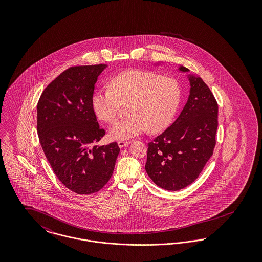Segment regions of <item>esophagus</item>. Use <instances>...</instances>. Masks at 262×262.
<instances>
[{
    "label": "esophagus",
    "instance_id": "obj_1",
    "mask_svg": "<svg viewBox=\"0 0 262 262\" xmlns=\"http://www.w3.org/2000/svg\"><path fill=\"white\" fill-rule=\"evenodd\" d=\"M129 143H130V141H124V140H119V141H118V145H119L120 148L126 147Z\"/></svg>",
    "mask_w": 262,
    "mask_h": 262
}]
</instances>
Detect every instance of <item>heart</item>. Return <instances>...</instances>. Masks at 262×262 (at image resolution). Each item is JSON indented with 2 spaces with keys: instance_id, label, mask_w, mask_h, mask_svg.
Instances as JSON below:
<instances>
[{
  "instance_id": "b5f03b06",
  "label": "heart",
  "mask_w": 262,
  "mask_h": 262,
  "mask_svg": "<svg viewBox=\"0 0 262 262\" xmlns=\"http://www.w3.org/2000/svg\"><path fill=\"white\" fill-rule=\"evenodd\" d=\"M182 91L172 77H163L153 72L132 70L114 75L109 89H99L92 96V108L101 121L113 123L121 104H127L129 115L113 125V139H129L149 128L156 133L167 127L174 118Z\"/></svg>"
}]
</instances>
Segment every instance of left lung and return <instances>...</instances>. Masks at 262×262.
I'll return each instance as SVG.
<instances>
[{"label":"left lung","mask_w":262,"mask_h":262,"mask_svg":"<svg viewBox=\"0 0 262 262\" xmlns=\"http://www.w3.org/2000/svg\"><path fill=\"white\" fill-rule=\"evenodd\" d=\"M181 72L189 70L181 66ZM187 102L172 125L148 143L145 170L158 187L180 190L193 183L213 154L218 104L205 82L188 75Z\"/></svg>","instance_id":"8db88e82"}]
</instances>
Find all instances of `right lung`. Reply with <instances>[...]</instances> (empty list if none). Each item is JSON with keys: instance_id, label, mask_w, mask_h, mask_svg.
Wrapping results in <instances>:
<instances>
[{"instance_id": "right-lung-1", "label": "right lung", "mask_w": 262, "mask_h": 262, "mask_svg": "<svg viewBox=\"0 0 262 262\" xmlns=\"http://www.w3.org/2000/svg\"><path fill=\"white\" fill-rule=\"evenodd\" d=\"M106 64L72 67L42 92L37 104L39 141L62 185L77 194L100 190L110 180L120 148L95 145L105 135L92 108L94 85Z\"/></svg>"}]
</instances>
